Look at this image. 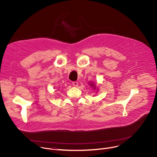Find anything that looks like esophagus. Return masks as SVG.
Returning a JSON list of instances; mask_svg holds the SVG:
<instances>
[{"instance_id":"34e87169","label":"esophagus","mask_w":157,"mask_h":157,"mask_svg":"<svg viewBox=\"0 0 157 157\" xmlns=\"http://www.w3.org/2000/svg\"><path fill=\"white\" fill-rule=\"evenodd\" d=\"M73 85L75 87H78V82L77 81H74V82H73Z\"/></svg>"}]
</instances>
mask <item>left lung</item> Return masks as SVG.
<instances>
[{
    "mask_svg": "<svg viewBox=\"0 0 157 157\" xmlns=\"http://www.w3.org/2000/svg\"><path fill=\"white\" fill-rule=\"evenodd\" d=\"M89 86H90L92 89H94V90H96L97 91L96 93H98V91L99 90V89L98 88V87L96 86V85L93 82H92V81H89Z\"/></svg>",
    "mask_w": 157,
    "mask_h": 157,
    "instance_id": "8db88e82",
    "label": "left lung"
}]
</instances>
